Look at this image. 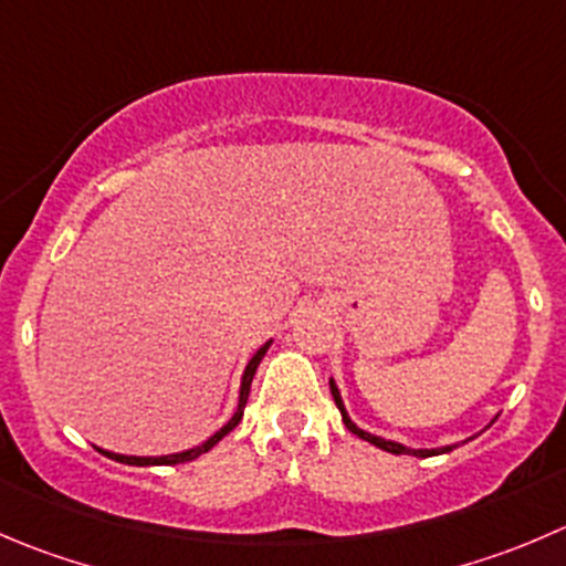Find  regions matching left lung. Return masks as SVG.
Returning <instances> with one entry per match:
<instances>
[{
  "label": "left lung",
  "mask_w": 566,
  "mask_h": 566,
  "mask_svg": "<svg viewBox=\"0 0 566 566\" xmlns=\"http://www.w3.org/2000/svg\"><path fill=\"white\" fill-rule=\"evenodd\" d=\"M328 387H332L334 403H337L339 415H343L345 429H348L350 434H356V437H359V440H365V442H370V446L381 448V451H387V453H395V457H400V453H409V457L426 459V457H437V453H448V451H453V448H457V446H446V448H431V451H426V448H406V446H400V442L384 440V437H376V434H367V431H361L359 426H356V422L350 420V417H348V411H345V406H343V398H339V389H337V384H334V378H328Z\"/></svg>",
  "instance_id": "obj_1"
}]
</instances>
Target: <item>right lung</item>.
<instances>
[{
	"instance_id": "right-lung-1",
	"label": "right lung",
	"mask_w": 566,
	"mask_h": 566,
	"mask_svg": "<svg viewBox=\"0 0 566 566\" xmlns=\"http://www.w3.org/2000/svg\"><path fill=\"white\" fill-rule=\"evenodd\" d=\"M268 348H271V339H268V343L262 345V348L256 350L254 356H251L249 365H245L243 381H240L238 411H234V415H232V420H229L221 431H216V434H212L210 440L201 442L199 448H190V451H182V453H171V457H120V453L102 451V448H96V451L104 453V457H107V459H115V462H120V464H135V468H146V464H182V462H193V459H199L201 453H207V451H210V448H216L218 442H221L223 437H227L229 431H232L240 420H243V409H245V400H249V392H251V381H254V373H256V367H260L262 356H265Z\"/></svg>"
}]
</instances>
